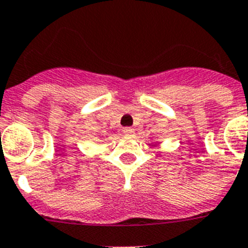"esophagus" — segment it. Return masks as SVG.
<instances>
[{
	"mask_svg": "<svg viewBox=\"0 0 248 248\" xmlns=\"http://www.w3.org/2000/svg\"><path fill=\"white\" fill-rule=\"evenodd\" d=\"M123 131H124V134L125 135H129V137H133L135 133V129L134 128H130V126H126V128L123 129Z\"/></svg>",
	"mask_w": 248,
	"mask_h": 248,
	"instance_id": "1",
	"label": "esophagus"
}]
</instances>
